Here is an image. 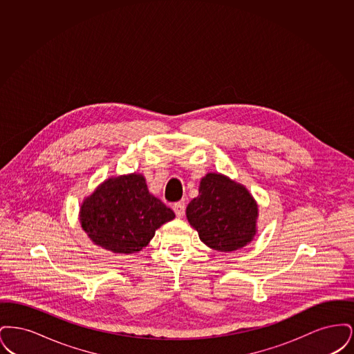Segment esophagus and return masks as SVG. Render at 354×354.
<instances>
[{
	"mask_svg": "<svg viewBox=\"0 0 354 354\" xmlns=\"http://www.w3.org/2000/svg\"><path fill=\"white\" fill-rule=\"evenodd\" d=\"M172 208H174V211H175V215H176L178 218H183V215H185V201H182V202L175 203Z\"/></svg>",
	"mask_w": 354,
	"mask_h": 354,
	"instance_id": "34e87169",
	"label": "esophagus"
}]
</instances>
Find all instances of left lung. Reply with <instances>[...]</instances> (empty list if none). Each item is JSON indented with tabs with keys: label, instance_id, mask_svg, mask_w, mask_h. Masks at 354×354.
Returning <instances> with one entry per match:
<instances>
[{
	"label": "left lung",
	"instance_id": "8db88e82",
	"mask_svg": "<svg viewBox=\"0 0 354 354\" xmlns=\"http://www.w3.org/2000/svg\"><path fill=\"white\" fill-rule=\"evenodd\" d=\"M185 216L207 247L234 252L256 235L259 205L245 185L208 172L201 179L199 195L187 205Z\"/></svg>",
	"mask_w": 354,
	"mask_h": 354
}]
</instances>
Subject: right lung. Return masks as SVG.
Returning a JSON list of instances; mask_svg holds the SVG:
<instances>
[{"instance_id":"right-lung-1","label":"right lung","mask_w":354,"mask_h":354,"mask_svg":"<svg viewBox=\"0 0 354 354\" xmlns=\"http://www.w3.org/2000/svg\"><path fill=\"white\" fill-rule=\"evenodd\" d=\"M175 218L150 194L142 174L111 176L102 182L80 208V223L88 239L113 253L139 252L155 231Z\"/></svg>"}]
</instances>
